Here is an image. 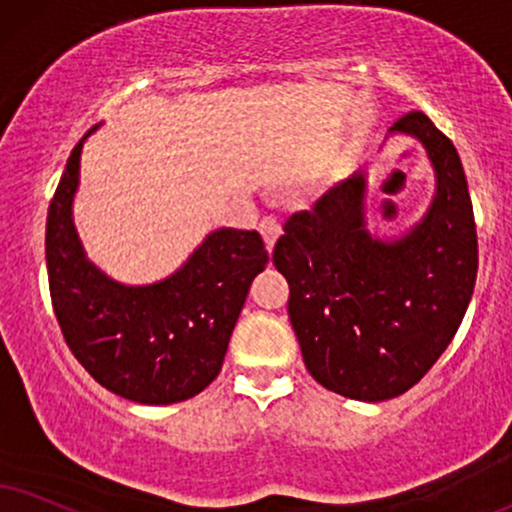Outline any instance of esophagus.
<instances>
[{"instance_id": "esophagus-1", "label": "esophagus", "mask_w": 512, "mask_h": 512, "mask_svg": "<svg viewBox=\"0 0 512 512\" xmlns=\"http://www.w3.org/2000/svg\"><path fill=\"white\" fill-rule=\"evenodd\" d=\"M258 230H261L263 242H266L268 251H273V246H275V242H277V237L282 235V225H280V220L273 218V216H266V218L261 220V225H258Z\"/></svg>"}]
</instances>
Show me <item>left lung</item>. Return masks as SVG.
I'll return each mask as SVG.
<instances>
[{
	"mask_svg": "<svg viewBox=\"0 0 512 512\" xmlns=\"http://www.w3.org/2000/svg\"><path fill=\"white\" fill-rule=\"evenodd\" d=\"M389 135L413 137L434 175L427 211L399 235L372 232L368 173L287 220L273 263L289 282V320L313 380L356 401L408 391L451 344L472 299L477 232L463 163L425 113Z\"/></svg>",
	"mask_w": 512,
	"mask_h": 512,
	"instance_id": "left-lung-1",
	"label": "left lung"
}]
</instances>
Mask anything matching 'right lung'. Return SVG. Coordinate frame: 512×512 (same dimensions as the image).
Segmentation results:
<instances>
[{
	"label": "right lung",
	"instance_id": "add662e5",
	"mask_svg": "<svg viewBox=\"0 0 512 512\" xmlns=\"http://www.w3.org/2000/svg\"><path fill=\"white\" fill-rule=\"evenodd\" d=\"M47 213L52 306L68 349L102 387L144 406L187 401L218 377L251 282L268 266L258 232L218 227L178 270L149 285L113 280L87 258L73 223L82 144Z\"/></svg>",
	"mask_w": 512,
	"mask_h": 512
}]
</instances>
